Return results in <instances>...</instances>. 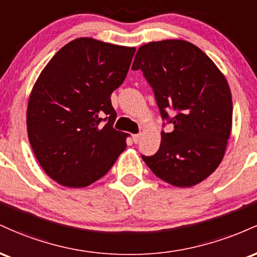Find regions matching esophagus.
I'll use <instances>...</instances> for the list:
<instances>
[{
	"instance_id": "1",
	"label": "esophagus",
	"mask_w": 257,
	"mask_h": 257,
	"mask_svg": "<svg viewBox=\"0 0 257 257\" xmlns=\"http://www.w3.org/2000/svg\"><path fill=\"white\" fill-rule=\"evenodd\" d=\"M132 138H133V141H134L135 144H138L139 141H140V139H141V135H140V134H134V135H133Z\"/></svg>"
}]
</instances>
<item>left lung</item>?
Returning a JSON list of instances; mask_svg holds the SVG:
<instances>
[{"mask_svg": "<svg viewBox=\"0 0 257 257\" xmlns=\"http://www.w3.org/2000/svg\"><path fill=\"white\" fill-rule=\"evenodd\" d=\"M133 70H141L155 91L170 133L144 162L156 176L176 187H192L220 166L231 135L232 95L219 67L197 46L184 40L143 44Z\"/></svg>", "mask_w": 257, "mask_h": 257, "instance_id": "8db88e82", "label": "left lung"}]
</instances>
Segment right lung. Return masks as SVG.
Returning a JSON list of instances; mask_svg holds the SVG:
<instances>
[{
  "label": "right lung",
  "mask_w": 257,
  "mask_h": 257,
  "mask_svg": "<svg viewBox=\"0 0 257 257\" xmlns=\"http://www.w3.org/2000/svg\"><path fill=\"white\" fill-rule=\"evenodd\" d=\"M134 53L135 47L76 38L35 82L26 111L29 141L41 168L59 185L87 187L125 150L129 134L112 128L117 113L110 95L124 81Z\"/></svg>",
  "instance_id": "add662e5"
}]
</instances>
